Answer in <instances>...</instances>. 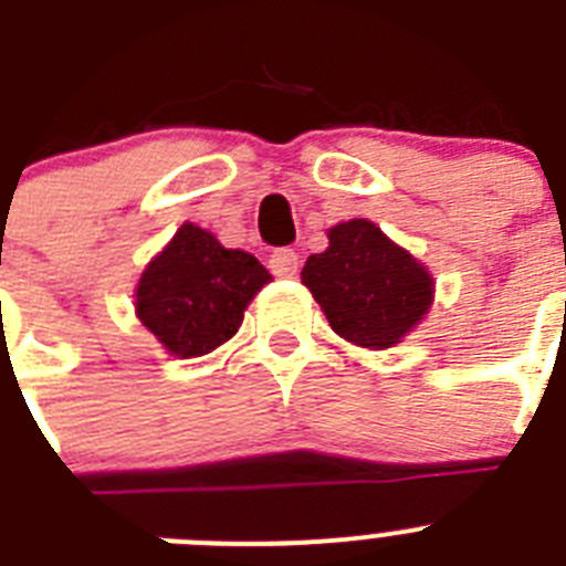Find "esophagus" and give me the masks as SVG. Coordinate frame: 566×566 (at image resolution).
Listing matches in <instances>:
<instances>
[{
	"label": "esophagus",
	"instance_id": "34e87169",
	"mask_svg": "<svg viewBox=\"0 0 566 566\" xmlns=\"http://www.w3.org/2000/svg\"><path fill=\"white\" fill-rule=\"evenodd\" d=\"M269 266H272V272L277 274V277H297L300 254L294 252V249H277V252H272V258H269Z\"/></svg>",
	"mask_w": 566,
	"mask_h": 566
}]
</instances>
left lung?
<instances>
[{
  "label": "left lung",
  "instance_id": "obj_1",
  "mask_svg": "<svg viewBox=\"0 0 566 566\" xmlns=\"http://www.w3.org/2000/svg\"><path fill=\"white\" fill-rule=\"evenodd\" d=\"M328 326L359 348H394L433 306V274L377 223L354 218L328 229V249L300 272Z\"/></svg>",
  "mask_w": 566,
  "mask_h": 566
}]
</instances>
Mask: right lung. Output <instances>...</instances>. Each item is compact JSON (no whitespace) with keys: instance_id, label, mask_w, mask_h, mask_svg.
<instances>
[{"instance_id":"1","label":"right lung","mask_w":566,"mask_h":566,"mask_svg":"<svg viewBox=\"0 0 566 566\" xmlns=\"http://www.w3.org/2000/svg\"><path fill=\"white\" fill-rule=\"evenodd\" d=\"M269 280L254 254L221 247L212 232L184 223L144 266L135 317L172 357H203L238 334L243 312Z\"/></svg>"}]
</instances>
